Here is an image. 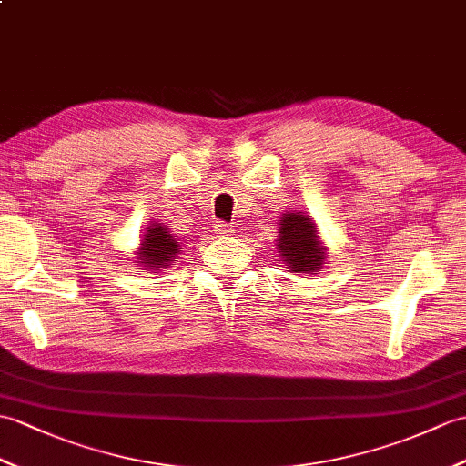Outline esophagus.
<instances>
[{
	"label": "esophagus",
	"instance_id": "1",
	"mask_svg": "<svg viewBox=\"0 0 466 466\" xmlns=\"http://www.w3.org/2000/svg\"><path fill=\"white\" fill-rule=\"evenodd\" d=\"M232 228H230V224H226V222H218V224H214V234L216 236H220V238H230L232 236Z\"/></svg>",
	"mask_w": 466,
	"mask_h": 466
}]
</instances>
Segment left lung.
Instances as JSON below:
<instances>
[{"mask_svg":"<svg viewBox=\"0 0 466 466\" xmlns=\"http://www.w3.org/2000/svg\"><path fill=\"white\" fill-rule=\"evenodd\" d=\"M278 262H284L289 272H318L326 259V248L318 240V230L311 218L301 212H289L279 220Z\"/></svg>","mask_w":466,"mask_h":466,"instance_id":"left-lung-1","label":"left lung"}]
</instances>
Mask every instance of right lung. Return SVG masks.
I'll use <instances>...</instances> for the list:
<instances>
[{
  "label": "right lung",
  "instance_id": "obj_1",
  "mask_svg": "<svg viewBox=\"0 0 466 466\" xmlns=\"http://www.w3.org/2000/svg\"><path fill=\"white\" fill-rule=\"evenodd\" d=\"M182 240L170 232V228L162 224L148 226L143 244H140V264H145L147 269H165L172 262H177L178 254L182 252Z\"/></svg>",
  "mask_w": 466,
  "mask_h": 466
}]
</instances>
